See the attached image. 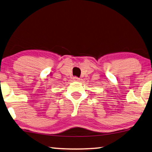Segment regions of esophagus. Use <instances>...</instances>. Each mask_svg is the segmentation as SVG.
I'll list each match as a JSON object with an SVG mask.
<instances>
[{
  "label": "esophagus",
  "mask_w": 152,
  "mask_h": 152,
  "mask_svg": "<svg viewBox=\"0 0 152 152\" xmlns=\"http://www.w3.org/2000/svg\"><path fill=\"white\" fill-rule=\"evenodd\" d=\"M73 80L74 81H76V82H78V81L80 80V78H78V77L75 76V77H74V78H73Z\"/></svg>",
  "instance_id": "34e87169"
}]
</instances>
